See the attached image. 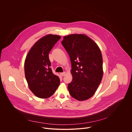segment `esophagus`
I'll return each instance as SVG.
<instances>
[{
    "label": "esophagus",
    "mask_w": 132,
    "mask_h": 132,
    "mask_svg": "<svg viewBox=\"0 0 132 132\" xmlns=\"http://www.w3.org/2000/svg\"><path fill=\"white\" fill-rule=\"evenodd\" d=\"M60 75L61 76H64L65 75V72H64L63 73H60Z\"/></svg>",
    "instance_id": "34e87169"
}]
</instances>
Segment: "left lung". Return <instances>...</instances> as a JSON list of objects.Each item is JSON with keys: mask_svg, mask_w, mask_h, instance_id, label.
<instances>
[{"mask_svg": "<svg viewBox=\"0 0 132 132\" xmlns=\"http://www.w3.org/2000/svg\"><path fill=\"white\" fill-rule=\"evenodd\" d=\"M61 44L71 59L73 76L68 85L71 95L80 101L95 94L103 76V58L96 43L83 34L64 36Z\"/></svg>", "mask_w": 132, "mask_h": 132, "instance_id": "obj_1", "label": "left lung"}]
</instances>
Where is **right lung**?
<instances>
[{
	"mask_svg": "<svg viewBox=\"0 0 132 132\" xmlns=\"http://www.w3.org/2000/svg\"><path fill=\"white\" fill-rule=\"evenodd\" d=\"M60 38V36L53 35L44 36L33 45L26 57L25 78L30 90L39 98L50 97L59 85V78L50 68L49 53Z\"/></svg>",
	"mask_w": 132,
	"mask_h": 132,
	"instance_id": "right-lung-1",
	"label": "right lung"
}]
</instances>
